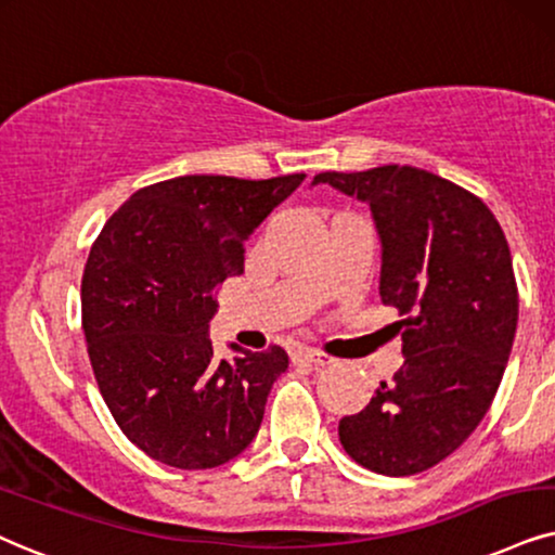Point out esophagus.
I'll return each instance as SVG.
<instances>
[{"mask_svg": "<svg viewBox=\"0 0 555 555\" xmlns=\"http://www.w3.org/2000/svg\"><path fill=\"white\" fill-rule=\"evenodd\" d=\"M294 359L305 361V363H312V366H327V363H333V359H330L327 353H322V350H314V348H305L299 350Z\"/></svg>", "mask_w": 555, "mask_h": 555, "instance_id": "obj_1", "label": "esophagus"}]
</instances>
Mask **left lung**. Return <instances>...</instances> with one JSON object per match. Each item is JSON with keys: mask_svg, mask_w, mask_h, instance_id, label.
<instances>
[{"mask_svg": "<svg viewBox=\"0 0 555 555\" xmlns=\"http://www.w3.org/2000/svg\"><path fill=\"white\" fill-rule=\"evenodd\" d=\"M318 184L369 205L378 297L402 318V369L340 420V443L369 472L420 474L464 443L500 389L520 305L507 237L479 196L415 166L325 171Z\"/></svg>", "mask_w": 555, "mask_h": 555, "instance_id": "8db88e82", "label": "left lung"}]
</instances>
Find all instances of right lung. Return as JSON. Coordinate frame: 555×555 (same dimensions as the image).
<instances>
[{"instance_id": "obj_1", "label": "right lung", "mask_w": 555, "mask_h": 555, "mask_svg": "<svg viewBox=\"0 0 555 555\" xmlns=\"http://www.w3.org/2000/svg\"><path fill=\"white\" fill-rule=\"evenodd\" d=\"M305 173L177 177L140 189L91 245L81 322L96 384L122 433L160 464L199 472L241 455L289 356L230 343L217 359V289L243 273L245 241Z\"/></svg>"}]
</instances>
